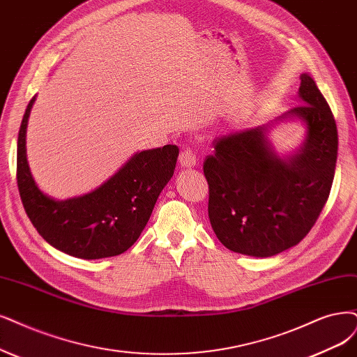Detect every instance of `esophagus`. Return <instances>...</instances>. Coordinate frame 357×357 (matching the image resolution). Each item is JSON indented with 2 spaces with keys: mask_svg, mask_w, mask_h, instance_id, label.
<instances>
[{
  "mask_svg": "<svg viewBox=\"0 0 357 357\" xmlns=\"http://www.w3.org/2000/svg\"><path fill=\"white\" fill-rule=\"evenodd\" d=\"M179 163L183 167H194L197 165V154L191 147H183L179 153Z\"/></svg>",
  "mask_w": 357,
  "mask_h": 357,
  "instance_id": "34e87169",
  "label": "esophagus"
}]
</instances>
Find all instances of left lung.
Instances as JSON below:
<instances>
[{
	"instance_id": "left-lung-1",
	"label": "left lung",
	"mask_w": 357,
	"mask_h": 357,
	"mask_svg": "<svg viewBox=\"0 0 357 357\" xmlns=\"http://www.w3.org/2000/svg\"><path fill=\"white\" fill-rule=\"evenodd\" d=\"M301 102L285 116L307 126L301 150L287 160L266 139V126L213 141L204 158L208 219L231 252L275 256L298 244L318 220L333 187L338 134L331 109L309 75H301Z\"/></svg>"
}]
</instances>
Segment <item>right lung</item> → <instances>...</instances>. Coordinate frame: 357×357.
Returning a JSON list of instances; mask_svg holds the SVG:
<instances>
[{
    "mask_svg": "<svg viewBox=\"0 0 357 357\" xmlns=\"http://www.w3.org/2000/svg\"><path fill=\"white\" fill-rule=\"evenodd\" d=\"M35 97L24 112L17 138V187L32 225L60 252L79 259H104L122 255L147 225L154 204L174 176L179 149L141 151L86 195L56 202L47 197L31 175L26 160V128Z\"/></svg>",
    "mask_w": 357,
    "mask_h": 357,
    "instance_id": "right-lung-1",
    "label": "right lung"
}]
</instances>
